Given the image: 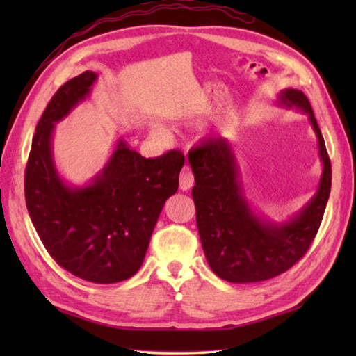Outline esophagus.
<instances>
[{"label":"esophagus","instance_id":"34e87169","mask_svg":"<svg viewBox=\"0 0 356 356\" xmlns=\"http://www.w3.org/2000/svg\"><path fill=\"white\" fill-rule=\"evenodd\" d=\"M194 185V174L190 166H184L182 171H180V182L179 186L182 191H188Z\"/></svg>","mask_w":356,"mask_h":356}]
</instances>
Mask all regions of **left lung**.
<instances>
[{"label":"left lung","mask_w":356,"mask_h":356,"mask_svg":"<svg viewBox=\"0 0 356 356\" xmlns=\"http://www.w3.org/2000/svg\"><path fill=\"white\" fill-rule=\"evenodd\" d=\"M278 104L305 111L318 138L323 174L312 200L286 223L255 216L245 197L229 142L209 138L194 147L188 161L194 172L193 199L203 252L217 277L229 283H255L291 269L318 232L332 184L330 159L311 102L300 90L286 88Z\"/></svg>","instance_id":"1"}]
</instances>
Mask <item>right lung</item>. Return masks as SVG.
<instances>
[{"mask_svg": "<svg viewBox=\"0 0 356 356\" xmlns=\"http://www.w3.org/2000/svg\"><path fill=\"white\" fill-rule=\"evenodd\" d=\"M96 78L84 72L53 95L36 125L24 193L51 259L86 282L108 284L133 277L142 266L165 202L179 188L185 156L171 149L145 159L120 139L92 184L67 185L53 163L51 134L55 124L88 96Z\"/></svg>", "mask_w": 356, "mask_h": 356, "instance_id": "add662e5", "label": "right lung"}]
</instances>
